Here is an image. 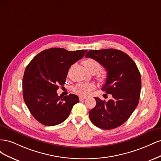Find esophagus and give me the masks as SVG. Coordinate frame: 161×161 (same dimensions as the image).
<instances>
[{
    "label": "esophagus",
    "mask_w": 161,
    "mask_h": 161,
    "mask_svg": "<svg viewBox=\"0 0 161 161\" xmlns=\"http://www.w3.org/2000/svg\"><path fill=\"white\" fill-rule=\"evenodd\" d=\"M85 99H86V97H85V96H80L79 97V100L80 101H82V100H84Z\"/></svg>",
    "instance_id": "obj_1"
}]
</instances>
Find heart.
<instances>
[{
    "label": "heart",
    "instance_id": "heart-1",
    "mask_svg": "<svg viewBox=\"0 0 161 161\" xmlns=\"http://www.w3.org/2000/svg\"><path fill=\"white\" fill-rule=\"evenodd\" d=\"M83 64L86 69L91 73H97L100 70L99 63L92 58H87L83 61ZM95 88V85L92 83H79L74 87V91L77 94L87 95Z\"/></svg>",
    "mask_w": 161,
    "mask_h": 161
}]
</instances>
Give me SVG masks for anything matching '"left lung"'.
I'll list each match as a JSON object with an SVG mask.
<instances>
[{"label": "left lung", "instance_id": "obj_1", "mask_svg": "<svg viewBox=\"0 0 161 161\" xmlns=\"http://www.w3.org/2000/svg\"><path fill=\"white\" fill-rule=\"evenodd\" d=\"M85 57L105 68L108 76L101 89L113 97L108 102L95 97L96 106L89 111L91 122L104 130L118 128L128 119L138 104L141 76L138 67L128 54L115 49L90 50Z\"/></svg>", "mask_w": 161, "mask_h": 161}]
</instances>
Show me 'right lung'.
I'll return each mask as SVG.
<instances>
[{
	"instance_id": "add662e5",
	"label": "right lung",
	"mask_w": 161,
	"mask_h": 161,
	"mask_svg": "<svg viewBox=\"0 0 161 161\" xmlns=\"http://www.w3.org/2000/svg\"><path fill=\"white\" fill-rule=\"evenodd\" d=\"M87 51H68L53 47L43 50L27 66L23 79V99L33 118L39 122L53 126L63 122L79 103V97L57 94L58 85L66 82L70 66Z\"/></svg>"
}]
</instances>
